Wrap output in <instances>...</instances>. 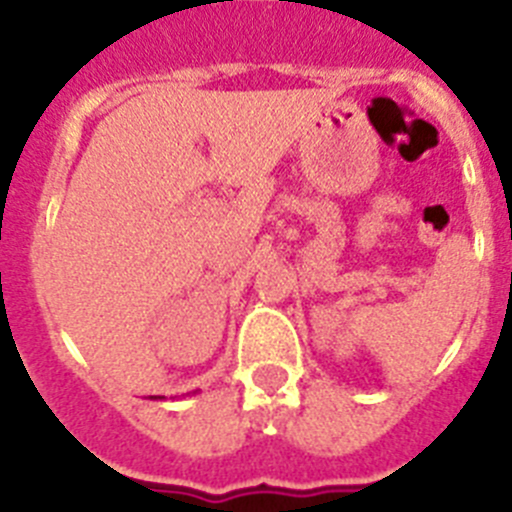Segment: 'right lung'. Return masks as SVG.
<instances>
[{
    "instance_id": "add662e5",
    "label": "right lung",
    "mask_w": 512,
    "mask_h": 512,
    "mask_svg": "<svg viewBox=\"0 0 512 512\" xmlns=\"http://www.w3.org/2000/svg\"><path fill=\"white\" fill-rule=\"evenodd\" d=\"M151 400H164V397H158V395H151Z\"/></svg>"
}]
</instances>
